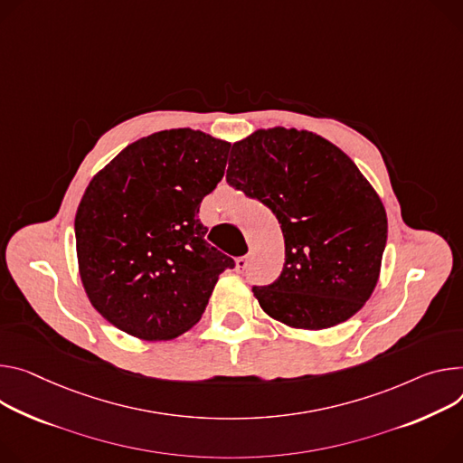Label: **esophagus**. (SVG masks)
I'll use <instances>...</instances> for the list:
<instances>
[{
	"mask_svg": "<svg viewBox=\"0 0 463 463\" xmlns=\"http://www.w3.org/2000/svg\"><path fill=\"white\" fill-rule=\"evenodd\" d=\"M247 266H249V257H238V259L234 260V269H236L238 273H243V271L247 269Z\"/></svg>",
	"mask_w": 463,
	"mask_h": 463,
	"instance_id": "esophagus-1",
	"label": "esophagus"
}]
</instances>
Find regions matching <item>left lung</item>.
<instances>
[{"label": "left lung", "mask_w": 463, "mask_h": 463, "mask_svg": "<svg viewBox=\"0 0 463 463\" xmlns=\"http://www.w3.org/2000/svg\"><path fill=\"white\" fill-rule=\"evenodd\" d=\"M227 183L262 201L282 229L280 277L253 286L269 317L321 330L365 305L381 275L388 218L340 147L308 131L259 129L232 146Z\"/></svg>", "instance_id": "left-lung-1"}]
</instances>
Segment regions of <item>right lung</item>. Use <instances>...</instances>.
Segmentation results:
<instances>
[{
	"label": "right lung",
	"instance_id": "right-lung-1",
	"mask_svg": "<svg viewBox=\"0 0 463 463\" xmlns=\"http://www.w3.org/2000/svg\"><path fill=\"white\" fill-rule=\"evenodd\" d=\"M229 147L194 129L160 131L125 147L87 186L75 214L79 275L116 328L149 342L177 338L234 268L197 218Z\"/></svg>",
	"mask_w": 463,
	"mask_h": 463
}]
</instances>
